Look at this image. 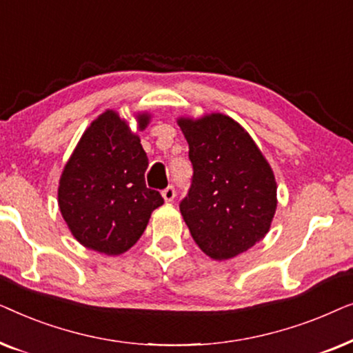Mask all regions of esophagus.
<instances>
[{
	"label": "esophagus",
	"mask_w": 353,
	"mask_h": 353,
	"mask_svg": "<svg viewBox=\"0 0 353 353\" xmlns=\"http://www.w3.org/2000/svg\"><path fill=\"white\" fill-rule=\"evenodd\" d=\"M175 196H176V191H175V188H173V186H168L162 191V197H163V201H165V202H172L173 199H175Z\"/></svg>",
	"instance_id": "1"
}]
</instances>
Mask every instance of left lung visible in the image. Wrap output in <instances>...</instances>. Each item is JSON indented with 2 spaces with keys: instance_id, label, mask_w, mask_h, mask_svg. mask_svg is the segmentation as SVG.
<instances>
[{
  "instance_id": "left-lung-1",
  "label": "left lung",
  "mask_w": 353,
  "mask_h": 353,
  "mask_svg": "<svg viewBox=\"0 0 353 353\" xmlns=\"http://www.w3.org/2000/svg\"><path fill=\"white\" fill-rule=\"evenodd\" d=\"M194 168L180 204L194 243L228 260L265 238L276 212L273 168L244 127L221 112L178 117Z\"/></svg>"
}]
</instances>
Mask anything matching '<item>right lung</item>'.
<instances>
[{
    "label": "right lung",
    "instance_id": "right-lung-1",
    "mask_svg": "<svg viewBox=\"0 0 353 353\" xmlns=\"http://www.w3.org/2000/svg\"><path fill=\"white\" fill-rule=\"evenodd\" d=\"M137 132L119 112L108 109L81 134L65 162L57 204L70 233L86 249L120 255L137 244L151 214L163 204L144 181L148 156L138 132L151 114L138 112Z\"/></svg>",
    "mask_w": 353,
    "mask_h": 353
}]
</instances>
